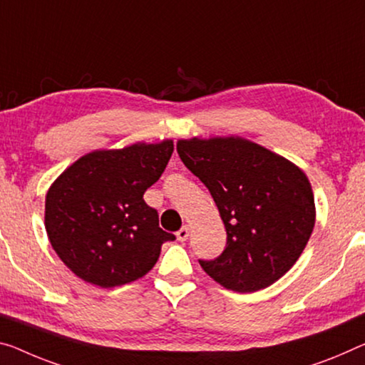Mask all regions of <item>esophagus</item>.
<instances>
[{
	"label": "esophagus",
	"instance_id": "obj_1",
	"mask_svg": "<svg viewBox=\"0 0 365 365\" xmlns=\"http://www.w3.org/2000/svg\"><path fill=\"white\" fill-rule=\"evenodd\" d=\"M176 237H178L179 241H186L187 237H189V227L184 225V227L176 233Z\"/></svg>",
	"mask_w": 365,
	"mask_h": 365
}]
</instances>
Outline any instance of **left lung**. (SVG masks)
I'll list each match as a JSON object with an SVG mask.
<instances>
[{
    "instance_id": "8db88e82",
    "label": "left lung",
    "mask_w": 365,
    "mask_h": 365,
    "mask_svg": "<svg viewBox=\"0 0 365 365\" xmlns=\"http://www.w3.org/2000/svg\"><path fill=\"white\" fill-rule=\"evenodd\" d=\"M179 158L220 212L227 246L202 269L228 290L256 292L299 259L315 227V199L305 173L284 156L241 137L179 140Z\"/></svg>"
}]
</instances>
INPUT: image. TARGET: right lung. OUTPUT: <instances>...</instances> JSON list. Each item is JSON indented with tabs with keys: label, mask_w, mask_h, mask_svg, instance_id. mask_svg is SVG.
Returning <instances> with one entry per match:
<instances>
[{
	"label": "right lung",
	"mask_w": 365,
	"mask_h": 365,
	"mask_svg": "<svg viewBox=\"0 0 365 365\" xmlns=\"http://www.w3.org/2000/svg\"><path fill=\"white\" fill-rule=\"evenodd\" d=\"M175 145L133 143L91 151L61 173L46 197V230L65 266L109 289L143 277L176 237L160 228L143 194L158 181Z\"/></svg>",
	"instance_id": "obj_1"
}]
</instances>
